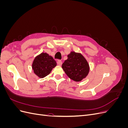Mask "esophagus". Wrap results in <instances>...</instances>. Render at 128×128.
Returning a JSON list of instances; mask_svg holds the SVG:
<instances>
[{"mask_svg": "<svg viewBox=\"0 0 128 128\" xmlns=\"http://www.w3.org/2000/svg\"><path fill=\"white\" fill-rule=\"evenodd\" d=\"M57 64H58V65H59V66H61L62 64V62L61 61L58 60V61H57Z\"/></svg>", "mask_w": 128, "mask_h": 128, "instance_id": "34e87169", "label": "esophagus"}]
</instances>
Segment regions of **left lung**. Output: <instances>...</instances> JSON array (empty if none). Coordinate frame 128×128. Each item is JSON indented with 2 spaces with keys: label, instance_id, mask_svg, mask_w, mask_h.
I'll return each mask as SVG.
<instances>
[{
  "label": "left lung",
  "instance_id": "1",
  "mask_svg": "<svg viewBox=\"0 0 128 128\" xmlns=\"http://www.w3.org/2000/svg\"><path fill=\"white\" fill-rule=\"evenodd\" d=\"M62 68L66 75L75 82L86 78L90 71V66L86 58L80 53L72 51L67 56Z\"/></svg>",
  "mask_w": 128,
  "mask_h": 128
}]
</instances>
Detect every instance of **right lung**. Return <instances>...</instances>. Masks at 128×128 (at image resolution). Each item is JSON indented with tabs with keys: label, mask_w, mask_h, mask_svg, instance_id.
I'll list each match as a JSON object with an SVG mask.
<instances>
[{
	"label": "right lung",
	"mask_w": 128,
	"mask_h": 128,
	"mask_svg": "<svg viewBox=\"0 0 128 128\" xmlns=\"http://www.w3.org/2000/svg\"><path fill=\"white\" fill-rule=\"evenodd\" d=\"M56 66V61L52 56L47 53L42 52L34 59L32 68L34 73L38 77L42 78L50 74Z\"/></svg>",
	"instance_id": "add662e5"
}]
</instances>
